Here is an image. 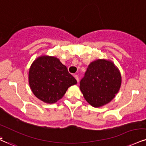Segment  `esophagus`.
I'll return each mask as SVG.
<instances>
[{
    "label": "esophagus",
    "mask_w": 146,
    "mask_h": 146,
    "mask_svg": "<svg viewBox=\"0 0 146 146\" xmlns=\"http://www.w3.org/2000/svg\"><path fill=\"white\" fill-rule=\"evenodd\" d=\"M74 77H75V78L76 79V80H77V82H78V83H79V81H80V80H79V76H78V75H75Z\"/></svg>",
    "instance_id": "1"
}]
</instances>
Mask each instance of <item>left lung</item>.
I'll return each instance as SVG.
<instances>
[{
	"label": "left lung",
	"mask_w": 146,
	"mask_h": 146,
	"mask_svg": "<svg viewBox=\"0 0 146 146\" xmlns=\"http://www.w3.org/2000/svg\"><path fill=\"white\" fill-rule=\"evenodd\" d=\"M121 85V76L113 62L97 60L88 66L80 88L93 107H101L113 99Z\"/></svg>",
	"instance_id": "1"
}]
</instances>
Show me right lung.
Masks as SVG:
<instances>
[{
    "label": "right lung",
    "mask_w": 146,
    "mask_h": 146,
    "mask_svg": "<svg viewBox=\"0 0 146 146\" xmlns=\"http://www.w3.org/2000/svg\"><path fill=\"white\" fill-rule=\"evenodd\" d=\"M29 80L33 94L47 103H56L64 95L68 87L77 84L58 59L45 56L33 63Z\"/></svg>",
    "instance_id": "add662e5"
}]
</instances>
